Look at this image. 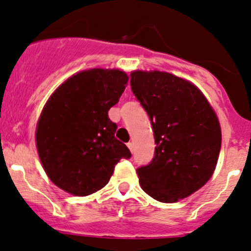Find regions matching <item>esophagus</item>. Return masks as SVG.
<instances>
[{"label": "esophagus", "instance_id": "1", "mask_svg": "<svg viewBox=\"0 0 251 251\" xmlns=\"http://www.w3.org/2000/svg\"><path fill=\"white\" fill-rule=\"evenodd\" d=\"M126 145H128V148H129V150H130V152H134V144L130 141V143H128V144H126Z\"/></svg>", "mask_w": 251, "mask_h": 251}]
</instances>
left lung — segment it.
Masks as SVG:
<instances>
[{
	"label": "left lung",
	"instance_id": "8db88e82",
	"mask_svg": "<svg viewBox=\"0 0 251 251\" xmlns=\"http://www.w3.org/2000/svg\"><path fill=\"white\" fill-rule=\"evenodd\" d=\"M130 86L156 144L152 161L136 170L140 187L161 202L189 197L217 165L222 135L215 111L194 84L166 72H131Z\"/></svg>",
	"mask_w": 251,
	"mask_h": 251
}]
</instances>
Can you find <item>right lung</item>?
Here are the masks:
<instances>
[{
    "mask_svg": "<svg viewBox=\"0 0 251 251\" xmlns=\"http://www.w3.org/2000/svg\"><path fill=\"white\" fill-rule=\"evenodd\" d=\"M126 81L120 69H88L67 79L47 100L36 148L46 175L64 192L86 197L102 189L121 158L131 156L108 118Z\"/></svg>",
    "mask_w": 251,
    "mask_h": 251,
    "instance_id": "add662e5",
    "label": "right lung"
}]
</instances>
